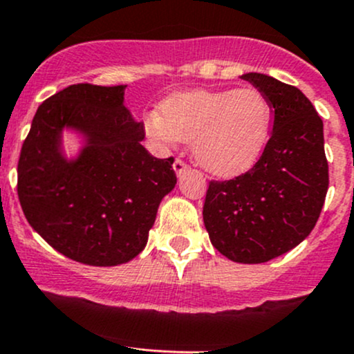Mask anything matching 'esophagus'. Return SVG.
Masks as SVG:
<instances>
[{
	"label": "esophagus",
	"instance_id": "34e87169",
	"mask_svg": "<svg viewBox=\"0 0 354 354\" xmlns=\"http://www.w3.org/2000/svg\"><path fill=\"white\" fill-rule=\"evenodd\" d=\"M173 169L178 176H183V174L186 173V169H188V166H186L181 159H176V161L173 162Z\"/></svg>",
	"mask_w": 354,
	"mask_h": 354
}]
</instances>
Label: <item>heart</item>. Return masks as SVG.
<instances>
[{
    "mask_svg": "<svg viewBox=\"0 0 354 354\" xmlns=\"http://www.w3.org/2000/svg\"><path fill=\"white\" fill-rule=\"evenodd\" d=\"M159 112L146 115V133L162 146L192 142L198 166L221 178L239 176L257 162L274 118L269 99L254 87L174 94Z\"/></svg>",
    "mask_w": 354,
    "mask_h": 354,
    "instance_id": "obj_1",
    "label": "heart"
}]
</instances>
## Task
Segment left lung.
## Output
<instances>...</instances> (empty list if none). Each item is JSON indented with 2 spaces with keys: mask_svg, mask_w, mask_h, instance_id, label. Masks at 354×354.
<instances>
[{
  "mask_svg": "<svg viewBox=\"0 0 354 354\" xmlns=\"http://www.w3.org/2000/svg\"><path fill=\"white\" fill-rule=\"evenodd\" d=\"M269 99L274 126L245 174L209 181L203 221L212 245L239 263H262L297 247L321 215L329 174L322 120L297 87L243 73Z\"/></svg>",
  "mask_w": 354,
  "mask_h": 354,
  "instance_id": "1",
  "label": "left lung"
}]
</instances>
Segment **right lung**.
Instances as JSON below:
<instances>
[{
    "label": "right lung",
    "instance_id": "1",
    "mask_svg": "<svg viewBox=\"0 0 354 354\" xmlns=\"http://www.w3.org/2000/svg\"><path fill=\"white\" fill-rule=\"evenodd\" d=\"M126 85L77 84L46 99L35 114L18 161V198L48 245L75 262L112 267L147 243L159 203L176 185L173 158L141 145L145 124L124 106ZM83 139L64 156L63 131Z\"/></svg>",
    "mask_w": 354,
    "mask_h": 354
}]
</instances>
